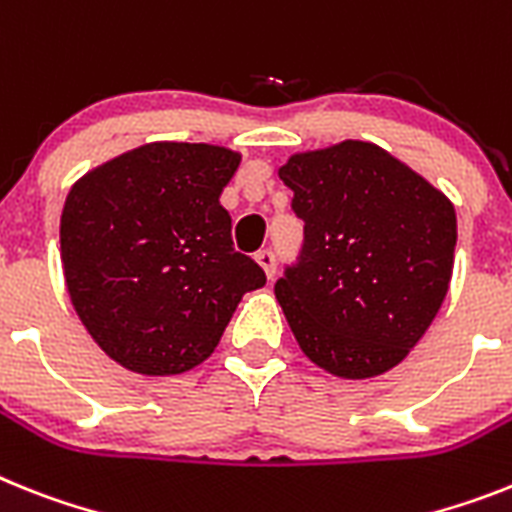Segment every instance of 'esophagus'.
<instances>
[{"instance_id":"34e87169","label":"esophagus","mask_w":512,"mask_h":512,"mask_svg":"<svg viewBox=\"0 0 512 512\" xmlns=\"http://www.w3.org/2000/svg\"><path fill=\"white\" fill-rule=\"evenodd\" d=\"M255 260L263 265L265 276L268 278L276 276V252H273V249H260V252L255 255Z\"/></svg>"}]
</instances>
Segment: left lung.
<instances>
[{
	"instance_id": "1",
	"label": "left lung",
	"mask_w": 512,
	"mask_h": 512,
	"mask_svg": "<svg viewBox=\"0 0 512 512\" xmlns=\"http://www.w3.org/2000/svg\"><path fill=\"white\" fill-rule=\"evenodd\" d=\"M281 179L304 242L276 299L304 354L362 380L401 362L432 325L453 276L455 210L372 143L289 158Z\"/></svg>"
}]
</instances>
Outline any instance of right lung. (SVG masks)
<instances>
[{
    "label": "right lung",
    "mask_w": 512,
    "mask_h": 512,
    "mask_svg": "<svg viewBox=\"0 0 512 512\" xmlns=\"http://www.w3.org/2000/svg\"><path fill=\"white\" fill-rule=\"evenodd\" d=\"M239 156L150 143L83 176L62 210L70 299L93 341L140 375L205 362L265 270L236 252L221 205Z\"/></svg>",
    "instance_id": "right-lung-1"
}]
</instances>
